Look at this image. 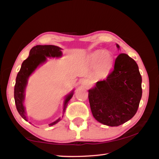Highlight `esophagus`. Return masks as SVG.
Masks as SVG:
<instances>
[{
    "instance_id": "esophagus-1",
    "label": "esophagus",
    "mask_w": 159,
    "mask_h": 159,
    "mask_svg": "<svg viewBox=\"0 0 159 159\" xmlns=\"http://www.w3.org/2000/svg\"><path fill=\"white\" fill-rule=\"evenodd\" d=\"M81 85L83 86V87H85V88H88L90 86V83L88 80L83 79V80H82V81H81Z\"/></svg>"
}]
</instances>
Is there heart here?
I'll use <instances>...</instances> for the list:
<instances>
[{"label":"heart","instance_id":"1","mask_svg":"<svg viewBox=\"0 0 159 159\" xmlns=\"http://www.w3.org/2000/svg\"><path fill=\"white\" fill-rule=\"evenodd\" d=\"M88 61L96 66V76L102 79L108 76L114 64V57L111 52L98 50L88 56Z\"/></svg>","mask_w":159,"mask_h":159}]
</instances>
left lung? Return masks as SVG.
<instances>
[{
	"mask_svg": "<svg viewBox=\"0 0 159 159\" xmlns=\"http://www.w3.org/2000/svg\"><path fill=\"white\" fill-rule=\"evenodd\" d=\"M118 48L119 45L116 44ZM142 76L137 63L124 53L115 60L114 70L106 80L88 90L91 111L102 124L118 126L131 119L142 98Z\"/></svg>",
	"mask_w": 159,
	"mask_h": 159,
	"instance_id": "left-lung-1",
	"label": "left lung"
}]
</instances>
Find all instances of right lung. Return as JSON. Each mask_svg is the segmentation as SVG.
Here are the masks:
<instances>
[{"label":"right lung","instance_id":"obj_1","mask_svg":"<svg viewBox=\"0 0 159 159\" xmlns=\"http://www.w3.org/2000/svg\"><path fill=\"white\" fill-rule=\"evenodd\" d=\"M61 48L55 45H36L33 47L29 52V56L28 58L23 61L21 64V69L18 72L16 83L15 85L14 98L16 104V108L20 116L25 119L26 121H28L26 116L25 108L24 107V101L25 97V88L27 85V80L31 74L36 70L38 66L43 64L47 60V57H60L62 55ZM74 95V90L71 91L68 95L66 96L64 100L63 115L66 108L68 102L72 98ZM61 120V118H58L55 121L49 124L50 126L54 125L56 123Z\"/></svg>","mask_w":159,"mask_h":159}]
</instances>
